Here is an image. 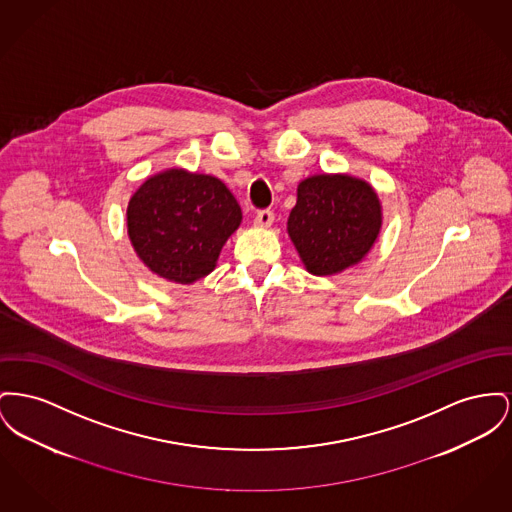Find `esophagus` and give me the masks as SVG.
Instances as JSON below:
<instances>
[{"label":"esophagus","mask_w":512,"mask_h":512,"mask_svg":"<svg viewBox=\"0 0 512 512\" xmlns=\"http://www.w3.org/2000/svg\"><path fill=\"white\" fill-rule=\"evenodd\" d=\"M272 220H274L272 211H259L255 216V226L257 228H271Z\"/></svg>","instance_id":"esophagus-1"}]
</instances>
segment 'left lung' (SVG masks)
<instances>
[{
  "mask_svg": "<svg viewBox=\"0 0 512 512\" xmlns=\"http://www.w3.org/2000/svg\"><path fill=\"white\" fill-rule=\"evenodd\" d=\"M383 207L377 191L350 174L300 181L288 216V236L305 271L332 276L361 263L379 238Z\"/></svg>",
  "mask_w": 512,
  "mask_h": 512,
  "instance_id": "8db88e82",
  "label": "left lung"
}]
</instances>
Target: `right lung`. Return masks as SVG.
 <instances>
[{"label": "right lung", "instance_id": "right-lung-1", "mask_svg": "<svg viewBox=\"0 0 512 512\" xmlns=\"http://www.w3.org/2000/svg\"><path fill=\"white\" fill-rule=\"evenodd\" d=\"M240 224V205L222 181L183 168L147 178L127 205V236L137 257L176 284L211 274Z\"/></svg>", "mask_w": 512, "mask_h": 512}]
</instances>
